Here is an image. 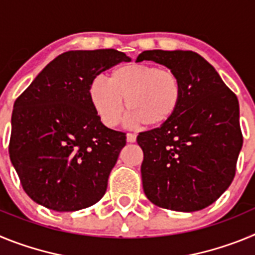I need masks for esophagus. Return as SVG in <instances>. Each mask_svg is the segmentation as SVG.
<instances>
[{
  "label": "esophagus",
  "instance_id": "esophagus-1",
  "mask_svg": "<svg viewBox=\"0 0 255 255\" xmlns=\"http://www.w3.org/2000/svg\"><path fill=\"white\" fill-rule=\"evenodd\" d=\"M126 140L129 141V143H134V141L136 140V135L132 134V132H128V135H126Z\"/></svg>",
  "mask_w": 255,
  "mask_h": 255
}]
</instances>
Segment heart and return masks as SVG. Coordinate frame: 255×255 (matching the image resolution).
<instances>
[{"label":"heart","mask_w":255,"mask_h":255,"mask_svg":"<svg viewBox=\"0 0 255 255\" xmlns=\"http://www.w3.org/2000/svg\"><path fill=\"white\" fill-rule=\"evenodd\" d=\"M89 97L103 124L110 128L120 123L126 112L134 123L147 128H159L171 121L184 97L179 74L150 64H130L116 67L107 83L93 80Z\"/></svg>","instance_id":"heart-1"}]
</instances>
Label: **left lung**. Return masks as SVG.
<instances>
[{
  "label": "left lung",
  "mask_w": 255,
  "mask_h": 255,
  "mask_svg": "<svg viewBox=\"0 0 255 255\" xmlns=\"http://www.w3.org/2000/svg\"><path fill=\"white\" fill-rule=\"evenodd\" d=\"M179 74L184 97L163 126L139 132L141 180L148 199L161 208L195 212L215 203L235 177L243 147L239 101L208 61L193 51H144Z\"/></svg>",
  "instance_id": "1"
}]
</instances>
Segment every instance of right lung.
Returning <instances> with one entry per match:
<instances>
[{"instance_id": "add662e5", "label": "right lung", "mask_w": 255, "mask_h": 255, "mask_svg": "<svg viewBox=\"0 0 255 255\" xmlns=\"http://www.w3.org/2000/svg\"><path fill=\"white\" fill-rule=\"evenodd\" d=\"M123 61L130 58L116 49L65 52L15 101L8 153L35 203L74 212L105 195L126 134L101 123L89 87Z\"/></svg>"}]
</instances>
